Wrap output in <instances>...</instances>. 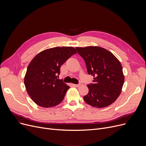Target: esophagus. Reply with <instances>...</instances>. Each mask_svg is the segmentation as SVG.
<instances>
[{"instance_id": "esophagus-1", "label": "esophagus", "mask_w": 146, "mask_h": 146, "mask_svg": "<svg viewBox=\"0 0 146 146\" xmlns=\"http://www.w3.org/2000/svg\"><path fill=\"white\" fill-rule=\"evenodd\" d=\"M72 85L74 87H79L80 86V84H77V85L76 84H72Z\"/></svg>"}]
</instances>
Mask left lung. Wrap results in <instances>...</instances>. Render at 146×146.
<instances>
[{"label":"left lung","mask_w":146,"mask_h":146,"mask_svg":"<svg viewBox=\"0 0 146 146\" xmlns=\"http://www.w3.org/2000/svg\"><path fill=\"white\" fill-rule=\"evenodd\" d=\"M85 61L88 73L94 76L88 84L89 92L84 101L96 108H104L116 101L124 83L119 60L110 51L99 47H76Z\"/></svg>","instance_id":"8db88e82"}]
</instances>
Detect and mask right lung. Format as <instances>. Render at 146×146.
I'll return each instance as SVG.
<instances>
[{
  "instance_id": "right-lung-1",
  "label": "right lung",
  "mask_w": 146,
  "mask_h": 146,
  "mask_svg": "<svg viewBox=\"0 0 146 146\" xmlns=\"http://www.w3.org/2000/svg\"><path fill=\"white\" fill-rule=\"evenodd\" d=\"M73 47H54L44 50L33 59L24 78L27 92L32 100L44 108L55 106L62 102L70 88L58 79L60 67L74 54Z\"/></svg>"
}]
</instances>
